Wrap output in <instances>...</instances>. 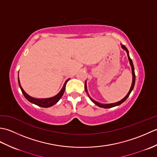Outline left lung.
Segmentation results:
<instances>
[{
    "label": "left lung",
    "mask_w": 157,
    "mask_h": 157,
    "mask_svg": "<svg viewBox=\"0 0 157 157\" xmlns=\"http://www.w3.org/2000/svg\"><path fill=\"white\" fill-rule=\"evenodd\" d=\"M121 47H122V48H123V50H125V51L127 52V55H128V57L129 61V64H130V65H131V67H132V86H131V88H130V89H129V91L128 92V94H127L124 98H123L122 100H121V101H119V102H115V103H111V104H101V103L96 102V101H94V100H93V99L90 97V96H89V94H88V96L90 97V98L91 101H92L93 102H94L95 105H96L97 106H100V107L105 108V109H109V108H112V107H114V106L120 105L121 104H122V103H123V102L126 101V99L129 97L130 93H131V92L133 90V89H134V85H135V82H136V75H135V72H134V64H133L132 60L131 59V58L129 57V51H128V48H127L124 45H122V44H121ZM85 90H86V92L88 93L87 86H86V82H85Z\"/></svg>",
    "instance_id": "obj_1"
}]
</instances>
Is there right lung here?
I'll use <instances>...</instances> for the list:
<instances>
[{
    "mask_svg": "<svg viewBox=\"0 0 157 157\" xmlns=\"http://www.w3.org/2000/svg\"><path fill=\"white\" fill-rule=\"evenodd\" d=\"M69 79H68L67 80H66L64 85H63V86L62 89L61 90V91H60L56 96H53V97H51V98H35L32 97V96H29L27 93L23 90V89L22 88L21 84H20L19 79L18 77L19 86L20 88H21V90L23 93V96H25V98L27 99L28 101L33 103V104L39 106H41V107H44V108H48V107H50V106H52V105H55L56 103L60 99H61L62 96L63 95V93H64V92H65V86H66L67 82L69 81Z\"/></svg>",
    "mask_w": 157,
    "mask_h": 157,
    "instance_id": "obj_1",
    "label": "right lung"
}]
</instances>
